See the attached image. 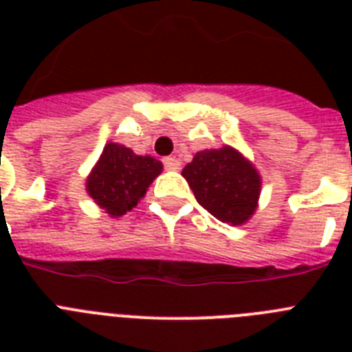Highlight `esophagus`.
Instances as JSON below:
<instances>
[{"label":"esophagus","instance_id":"34e87169","mask_svg":"<svg viewBox=\"0 0 352 352\" xmlns=\"http://www.w3.org/2000/svg\"><path fill=\"white\" fill-rule=\"evenodd\" d=\"M164 168L166 170H179V168H181V162H179L175 157H168V159H164Z\"/></svg>","mask_w":352,"mask_h":352}]
</instances>
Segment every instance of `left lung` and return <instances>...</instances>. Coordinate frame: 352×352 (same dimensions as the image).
<instances>
[{
	"label": "left lung",
	"instance_id": "left-lung-1",
	"mask_svg": "<svg viewBox=\"0 0 352 352\" xmlns=\"http://www.w3.org/2000/svg\"><path fill=\"white\" fill-rule=\"evenodd\" d=\"M197 203L228 225H243L257 206L261 179L235 149H206L182 170Z\"/></svg>",
	"mask_w": 352,
	"mask_h": 352
}]
</instances>
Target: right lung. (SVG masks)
Returning a JSON list of instances; mask_svg holds the SVG:
<instances>
[{
	"label": "right lung",
	"instance_id": "add662e5",
	"mask_svg": "<svg viewBox=\"0 0 352 352\" xmlns=\"http://www.w3.org/2000/svg\"><path fill=\"white\" fill-rule=\"evenodd\" d=\"M160 170L159 160L140 157L129 148L109 142L87 179V193L109 215H124L137 206Z\"/></svg>",
	"mask_w": 352,
	"mask_h": 352
}]
</instances>
